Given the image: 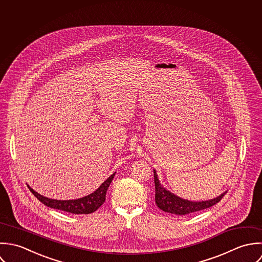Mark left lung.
Returning a JSON list of instances; mask_svg holds the SVG:
<instances>
[{
  "label": "left lung",
  "mask_w": 262,
  "mask_h": 262,
  "mask_svg": "<svg viewBox=\"0 0 262 262\" xmlns=\"http://www.w3.org/2000/svg\"><path fill=\"white\" fill-rule=\"evenodd\" d=\"M154 180H155V202L158 208L164 211L179 214V215L188 214L202 209H209L210 207L214 206L215 204H217L227 193V191H225L217 198L209 201L190 202L175 195L174 193L170 192L165 187H163V185L160 183L158 179L156 170H154Z\"/></svg>",
  "instance_id": "obj_1"
}]
</instances>
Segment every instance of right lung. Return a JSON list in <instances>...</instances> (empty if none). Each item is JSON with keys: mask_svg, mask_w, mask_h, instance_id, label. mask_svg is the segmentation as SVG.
I'll return each instance as SVG.
<instances>
[{"mask_svg": "<svg viewBox=\"0 0 262 262\" xmlns=\"http://www.w3.org/2000/svg\"><path fill=\"white\" fill-rule=\"evenodd\" d=\"M114 175H115V173H113L111 176H109L93 193H91L87 196H84L82 199H78V200H70V201L52 200V199L46 198V196L37 193L29 185H28V188L34 194V196L38 201H40L43 205H46L47 207H50L52 209L68 211L70 213L88 214V213L94 212L95 210H97L103 205V203L105 202V196H106V191H107Z\"/></svg>", "mask_w": 262, "mask_h": 262, "instance_id": "obj_1", "label": "right lung"}]
</instances>
